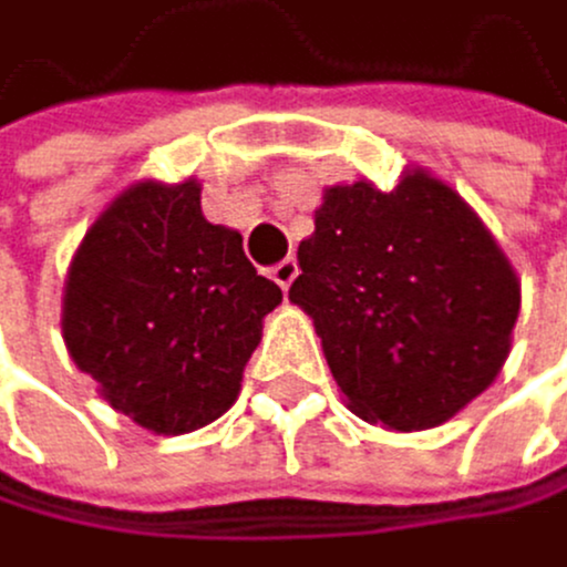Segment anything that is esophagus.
Segmentation results:
<instances>
[{"label": "esophagus", "instance_id": "1", "mask_svg": "<svg viewBox=\"0 0 567 567\" xmlns=\"http://www.w3.org/2000/svg\"><path fill=\"white\" fill-rule=\"evenodd\" d=\"M296 275H299V264H296V257H286V260H278L275 268H271V278L278 281L281 289H289L292 281H296Z\"/></svg>", "mask_w": 567, "mask_h": 567}]
</instances>
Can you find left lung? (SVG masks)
<instances>
[{
    "mask_svg": "<svg viewBox=\"0 0 567 567\" xmlns=\"http://www.w3.org/2000/svg\"><path fill=\"white\" fill-rule=\"evenodd\" d=\"M292 303L321 334L349 409L431 431L483 395L512 352L523 289L491 228L444 179L328 186L299 243Z\"/></svg>",
    "mask_w": 567,
    "mask_h": 567,
    "instance_id": "8db88e82",
    "label": "left lung"
}]
</instances>
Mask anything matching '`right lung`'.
<instances>
[{"mask_svg": "<svg viewBox=\"0 0 567 567\" xmlns=\"http://www.w3.org/2000/svg\"><path fill=\"white\" fill-rule=\"evenodd\" d=\"M281 289L236 228L200 212V183L126 186L80 239L62 286V342L102 399L151 434H189L239 399Z\"/></svg>", "mask_w": 567, "mask_h": 567, "instance_id": "right-lung-1", "label": "right lung"}]
</instances>
